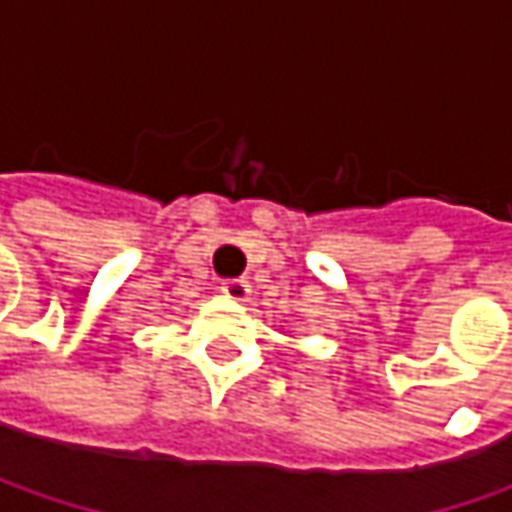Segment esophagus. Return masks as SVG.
<instances>
[{
	"mask_svg": "<svg viewBox=\"0 0 512 512\" xmlns=\"http://www.w3.org/2000/svg\"><path fill=\"white\" fill-rule=\"evenodd\" d=\"M222 293H225L227 299L245 302L247 296H250V285H247L245 279H227V282H222Z\"/></svg>",
	"mask_w": 512,
	"mask_h": 512,
	"instance_id": "obj_1",
	"label": "esophagus"
}]
</instances>
